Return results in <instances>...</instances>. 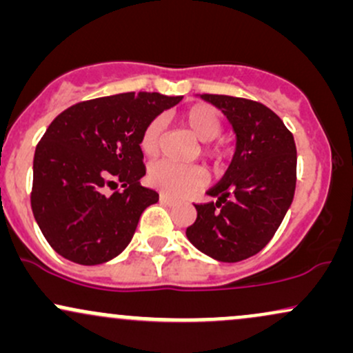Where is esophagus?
<instances>
[{
    "mask_svg": "<svg viewBox=\"0 0 353 353\" xmlns=\"http://www.w3.org/2000/svg\"><path fill=\"white\" fill-rule=\"evenodd\" d=\"M161 202H163V204H165V205H176L177 204V201L176 199H172V197H169L168 194H161Z\"/></svg>",
    "mask_w": 353,
    "mask_h": 353,
    "instance_id": "obj_1",
    "label": "esophagus"
}]
</instances>
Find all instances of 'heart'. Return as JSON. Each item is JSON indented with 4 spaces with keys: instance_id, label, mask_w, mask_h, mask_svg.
I'll return each instance as SVG.
<instances>
[{
    "instance_id": "b5f03b06",
    "label": "heart",
    "mask_w": 353,
    "mask_h": 353,
    "mask_svg": "<svg viewBox=\"0 0 353 353\" xmlns=\"http://www.w3.org/2000/svg\"><path fill=\"white\" fill-rule=\"evenodd\" d=\"M182 123L188 125L189 131L201 143H208L204 148L205 156L216 161V163L225 156V149L222 145L210 144V141L219 137L222 131L221 117L212 108L205 106V104L190 106L182 112ZM163 131L164 123L161 117H156L145 125L143 136H141V149H143L145 156H154L159 151ZM148 179L156 189L163 190L169 196L181 197L185 196L190 190L201 188L205 182V174L196 165H181L171 163V161H159V163L151 165Z\"/></svg>"
}]
</instances>
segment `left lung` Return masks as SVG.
<instances>
[{
  "label": "left lung",
  "mask_w": 353,
  "mask_h": 353,
  "mask_svg": "<svg viewBox=\"0 0 353 353\" xmlns=\"http://www.w3.org/2000/svg\"><path fill=\"white\" fill-rule=\"evenodd\" d=\"M221 109L236 134V152L219 184L216 202L196 204L185 230L196 249L219 262H239L261 252L290 209L297 181L292 132L272 109L255 101L199 94Z\"/></svg>",
  "instance_id": "1"
}]
</instances>
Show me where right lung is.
I'll list each match as a JSON object with an SVG mask.
<instances>
[{
    "instance_id": "1",
    "label": "right lung",
    "mask_w": 353,
    "mask_h": 353,
    "mask_svg": "<svg viewBox=\"0 0 353 353\" xmlns=\"http://www.w3.org/2000/svg\"><path fill=\"white\" fill-rule=\"evenodd\" d=\"M181 99L124 92L74 104L50 124L36 145L31 209L59 255L98 265L129 245L141 214L159 201L139 184L145 174L141 136ZM119 181L123 191L105 194Z\"/></svg>"
}]
</instances>
